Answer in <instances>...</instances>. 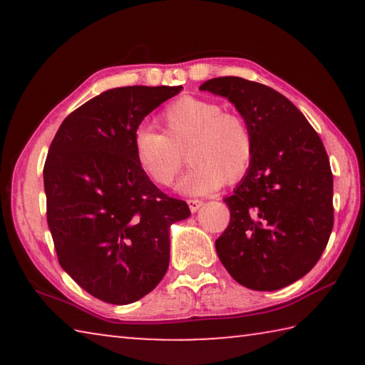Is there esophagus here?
I'll return each mask as SVG.
<instances>
[{
	"instance_id": "obj_1",
	"label": "esophagus",
	"mask_w": 365,
	"mask_h": 365,
	"mask_svg": "<svg viewBox=\"0 0 365 365\" xmlns=\"http://www.w3.org/2000/svg\"><path fill=\"white\" fill-rule=\"evenodd\" d=\"M187 202H188L191 212H196L197 209H200L202 205H205V202H202L201 200H188Z\"/></svg>"
}]
</instances>
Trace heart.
Instances as JSON below:
<instances>
[{
  "label": "heart",
  "mask_w": 365,
  "mask_h": 365,
  "mask_svg": "<svg viewBox=\"0 0 365 365\" xmlns=\"http://www.w3.org/2000/svg\"><path fill=\"white\" fill-rule=\"evenodd\" d=\"M164 133L141 125L133 133L135 158L153 182L169 187L183 165L188 145L191 168L178 190L207 195L224 182L235 183L248 174L255 159V137L242 115L224 113L211 100L182 96L160 113Z\"/></svg>",
  "instance_id": "heart-1"
}]
</instances>
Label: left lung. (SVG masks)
<instances>
[{
  "label": "left lung",
  "instance_id": "obj_1",
  "mask_svg": "<svg viewBox=\"0 0 365 365\" xmlns=\"http://www.w3.org/2000/svg\"><path fill=\"white\" fill-rule=\"evenodd\" d=\"M200 90L235 104L255 137L251 169L224 200L230 224L215 240L220 262L256 292L292 285L317 264L333 228V175L322 140L270 86L217 77Z\"/></svg>",
  "mask_w": 365,
  "mask_h": 365
}]
</instances>
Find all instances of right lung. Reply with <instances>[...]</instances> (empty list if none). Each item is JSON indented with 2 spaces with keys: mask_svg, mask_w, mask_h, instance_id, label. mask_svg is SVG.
Wrapping results in <instances>:
<instances>
[{
  "mask_svg": "<svg viewBox=\"0 0 365 365\" xmlns=\"http://www.w3.org/2000/svg\"><path fill=\"white\" fill-rule=\"evenodd\" d=\"M182 86H120L66 117L49 146L43 180L58 261L86 293L130 304L163 280L170 225L185 201L163 193L141 169L133 133Z\"/></svg>",
  "mask_w": 365,
  "mask_h": 365,
  "instance_id": "right-lung-1",
  "label": "right lung"
}]
</instances>
